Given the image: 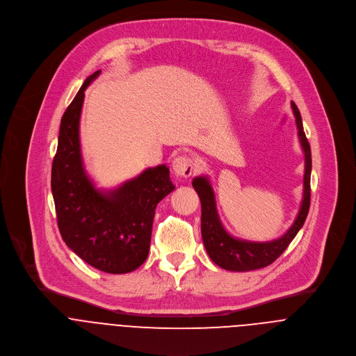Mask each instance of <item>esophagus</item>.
Listing matches in <instances>:
<instances>
[{"label": "esophagus", "mask_w": 356, "mask_h": 356, "mask_svg": "<svg viewBox=\"0 0 356 356\" xmlns=\"http://www.w3.org/2000/svg\"><path fill=\"white\" fill-rule=\"evenodd\" d=\"M172 168H173V172L180 176V177H190L194 170H195V163H194V159H191L190 156L187 155H180V156H176L172 162Z\"/></svg>", "instance_id": "esophagus-1"}]
</instances>
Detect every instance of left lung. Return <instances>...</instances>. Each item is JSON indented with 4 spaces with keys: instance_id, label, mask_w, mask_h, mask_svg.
<instances>
[{
    "instance_id": "obj_1",
    "label": "left lung",
    "mask_w": 356,
    "mask_h": 356,
    "mask_svg": "<svg viewBox=\"0 0 356 356\" xmlns=\"http://www.w3.org/2000/svg\"><path fill=\"white\" fill-rule=\"evenodd\" d=\"M291 108L296 116L298 137L305 154V175H304V197L300 212L293 226L277 240L257 243L240 240L230 236L223 227L215 202V193L207 176H198L193 180V187L201 200V233L205 250L209 258L222 269L232 272H248L262 269L273 264L290 245L300 229L304 226L311 205V172L312 158L311 147L307 140L300 109L294 102Z\"/></svg>"
}]
</instances>
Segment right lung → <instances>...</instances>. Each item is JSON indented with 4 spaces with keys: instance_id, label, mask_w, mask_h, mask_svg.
<instances>
[{
    "instance_id": "obj_1",
    "label": "right lung",
    "mask_w": 356,
    "mask_h": 356,
    "mask_svg": "<svg viewBox=\"0 0 356 356\" xmlns=\"http://www.w3.org/2000/svg\"><path fill=\"white\" fill-rule=\"evenodd\" d=\"M99 73L97 70L84 80L60 119L51 190L66 245L90 266L122 275L136 270L147 259L155 208L175 186L166 165L145 169L111 191L95 188L87 176L79 124L84 90Z\"/></svg>"
}]
</instances>
